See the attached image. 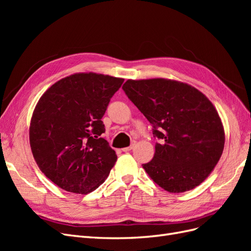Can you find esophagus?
<instances>
[{"label": "esophagus", "mask_w": 251, "mask_h": 251, "mask_svg": "<svg viewBox=\"0 0 251 251\" xmlns=\"http://www.w3.org/2000/svg\"><path fill=\"white\" fill-rule=\"evenodd\" d=\"M135 146H136V141H132L131 146H130V147H127V148H125V149H123V151H128L133 150V149L135 148Z\"/></svg>", "instance_id": "esophagus-1"}]
</instances>
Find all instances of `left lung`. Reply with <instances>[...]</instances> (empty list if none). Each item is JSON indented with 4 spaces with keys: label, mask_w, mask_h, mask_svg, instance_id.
<instances>
[{
    "label": "left lung",
    "mask_w": 251,
    "mask_h": 251,
    "mask_svg": "<svg viewBox=\"0 0 251 251\" xmlns=\"http://www.w3.org/2000/svg\"><path fill=\"white\" fill-rule=\"evenodd\" d=\"M123 89L153 125L155 155L143 164L151 179L170 193L200 185L219 162L225 133L208 98L185 82L127 79Z\"/></svg>",
    "instance_id": "1"
}]
</instances>
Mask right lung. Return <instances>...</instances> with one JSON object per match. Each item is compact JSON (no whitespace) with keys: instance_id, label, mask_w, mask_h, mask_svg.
Instances as JSON below:
<instances>
[{"instance_id":"1","label":"right lung","mask_w":251,"mask_h":251,"mask_svg":"<svg viewBox=\"0 0 251 251\" xmlns=\"http://www.w3.org/2000/svg\"><path fill=\"white\" fill-rule=\"evenodd\" d=\"M124 78L75 73L59 79L40 98L29 127L36 164L67 192L87 195L102 184L117 160L101 138V121Z\"/></svg>"}]
</instances>
